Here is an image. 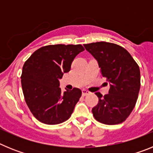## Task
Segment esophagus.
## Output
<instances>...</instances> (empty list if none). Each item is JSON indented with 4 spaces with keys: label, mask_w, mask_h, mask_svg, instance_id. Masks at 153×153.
<instances>
[{
    "label": "esophagus",
    "mask_w": 153,
    "mask_h": 153,
    "mask_svg": "<svg viewBox=\"0 0 153 153\" xmlns=\"http://www.w3.org/2000/svg\"><path fill=\"white\" fill-rule=\"evenodd\" d=\"M90 92L88 91V90H82V95L84 97V96H86V95H88V94H90Z\"/></svg>",
    "instance_id": "esophagus-1"
}]
</instances>
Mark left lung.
I'll return each instance as SVG.
<instances>
[{
	"mask_svg": "<svg viewBox=\"0 0 153 153\" xmlns=\"http://www.w3.org/2000/svg\"><path fill=\"white\" fill-rule=\"evenodd\" d=\"M84 47L97 60L102 76L109 83V93H96L99 102L92 109L98 122L116 125L124 122L132 111L140 89V67L128 51L117 44L97 42Z\"/></svg>",
	"mask_w": 153,
	"mask_h": 153,
	"instance_id": "8db88e82",
	"label": "left lung"
}]
</instances>
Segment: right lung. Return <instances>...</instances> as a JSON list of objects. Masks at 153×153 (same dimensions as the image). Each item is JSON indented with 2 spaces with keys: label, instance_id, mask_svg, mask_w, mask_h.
Here are the masks:
<instances>
[{
  "label": "right lung",
  "instance_id": "right-lung-1",
  "mask_svg": "<svg viewBox=\"0 0 153 153\" xmlns=\"http://www.w3.org/2000/svg\"><path fill=\"white\" fill-rule=\"evenodd\" d=\"M82 45L56 44L40 47L24 64L21 86L26 103L40 122L56 125L65 122L74 112L82 91L78 88L61 92L60 81L69 72Z\"/></svg>",
  "mask_w": 153,
  "mask_h": 153
}]
</instances>
